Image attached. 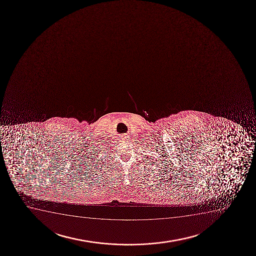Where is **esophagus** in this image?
<instances>
[{"label": "esophagus", "instance_id": "esophagus-1", "mask_svg": "<svg viewBox=\"0 0 256 256\" xmlns=\"http://www.w3.org/2000/svg\"><path fill=\"white\" fill-rule=\"evenodd\" d=\"M125 137H126V136H125Z\"/></svg>", "mask_w": 256, "mask_h": 256}]
</instances>
